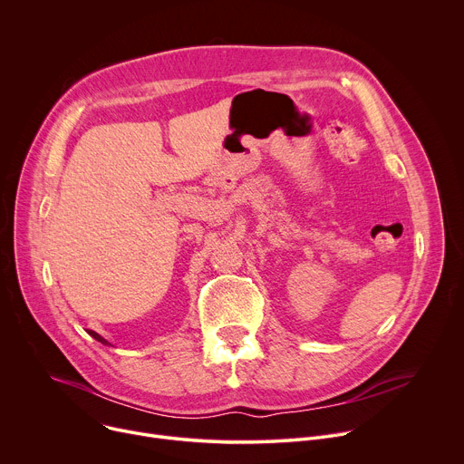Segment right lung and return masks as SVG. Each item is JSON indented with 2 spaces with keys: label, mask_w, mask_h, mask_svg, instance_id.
Returning a JSON list of instances; mask_svg holds the SVG:
<instances>
[{
  "label": "right lung",
  "mask_w": 464,
  "mask_h": 464,
  "mask_svg": "<svg viewBox=\"0 0 464 464\" xmlns=\"http://www.w3.org/2000/svg\"><path fill=\"white\" fill-rule=\"evenodd\" d=\"M88 334H90L92 338H95L97 342H101V343H104V345H110V343H108V342H106L102 336H99V334L95 333V330H88Z\"/></svg>",
  "instance_id": "1"
}]
</instances>
